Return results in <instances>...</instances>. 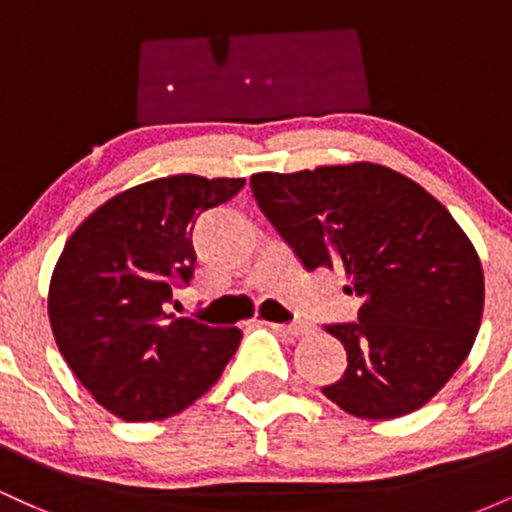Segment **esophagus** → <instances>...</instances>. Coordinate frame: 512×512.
<instances>
[{"label": "esophagus", "mask_w": 512, "mask_h": 512, "mask_svg": "<svg viewBox=\"0 0 512 512\" xmlns=\"http://www.w3.org/2000/svg\"><path fill=\"white\" fill-rule=\"evenodd\" d=\"M262 325L272 327V330L286 334V337H305V334L313 332V327L305 325V322H293V325H279V322H264L262 320Z\"/></svg>", "instance_id": "esophagus-1"}]
</instances>
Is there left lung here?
I'll list each match as a JSON object with an SVG mask.
<instances>
[{"mask_svg": "<svg viewBox=\"0 0 512 512\" xmlns=\"http://www.w3.org/2000/svg\"><path fill=\"white\" fill-rule=\"evenodd\" d=\"M257 207L308 272L344 267L358 322L327 325L346 370L322 387L346 414L397 419L436 397L477 339L484 272L419 182L378 163L255 173Z\"/></svg>", "mask_w": 512, "mask_h": 512, "instance_id": "1", "label": "left lung"}]
</instances>
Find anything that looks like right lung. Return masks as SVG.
I'll return each mask as SVG.
<instances>
[{"mask_svg":"<svg viewBox=\"0 0 512 512\" xmlns=\"http://www.w3.org/2000/svg\"><path fill=\"white\" fill-rule=\"evenodd\" d=\"M245 178L168 175L120 192L72 233L50 279L60 354L122 421H161L197 402L236 354L238 327L163 310L195 269L192 228Z\"/></svg>","mask_w":512,"mask_h":512,"instance_id":"right-lung-1","label":"right lung"}]
</instances>
